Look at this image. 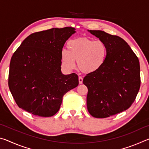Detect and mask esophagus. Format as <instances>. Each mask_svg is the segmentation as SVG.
<instances>
[{"label": "esophagus", "instance_id": "1", "mask_svg": "<svg viewBox=\"0 0 149 149\" xmlns=\"http://www.w3.org/2000/svg\"><path fill=\"white\" fill-rule=\"evenodd\" d=\"M78 79H79V84H81L82 83H83V78H82V77L79 76V78H78Z\"/></svg>", "mask_w": 149, "mask_h": 149}]
</instances>
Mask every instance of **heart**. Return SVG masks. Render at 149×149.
Returning <instances> with one entry per match:
<instances>
[{
  "instance_id": "b5f03b06",
  "label": "heart",
  "mask_w": 149,
  "mask_h": 149,
  "mask_svg": "<svg viewBox=\"0 0 149 149\" xmlns=\"http://www.w3.org/2000/svg\"><path fill=\"white\" fill-rule=\"evenodd\" d=\"M68 50H63L60 58L65 68L72 70L75 65L81 71L91 74L104 65L108 55V49L104 42L93 41L87 37L70 40L67 44Z\"/></svg>"
}]
</instances>
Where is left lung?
I'll return each instance as SVG.
<instances>
[{
  "instance_id": "left-lung-1",
  "label": "left lung",
  "mask_w": 149,
  "mask_h": 149,
  "mask_svg": "<svg viewBox=\"0 0 149 149\" xmlns=\"http://www.w3.org/2000/svg\"><path fill=\"white\" fill-rule=\"evenodd\" d=\"M88 31L104 42L108 49L104 65L87 74L83 81L88 89L89 114L105 118L126 110L134 102L141 85L139 61L121 37L100 30Z\"/></svg>"
}]
</instances>
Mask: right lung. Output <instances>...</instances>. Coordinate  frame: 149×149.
Segmentation results:
<instances>
[{"label": "right lung", "instance_id": "right-lung-1", "mask_svg": "<svg viewBox=\"0 0 149 149\" xmlns=\"http://www.w3.org/2000/svg\"><path fill=\"white\" fill-rule=\"evenodd\" d=\"M74 27L36 32L24 40L12 56L8 87L17 105L35 116L50 117L63 96L79 84L76 74L61 72L60 54Z\"/></svg>", "mask_w": 149, "mask_h": 149}]
</instances>
